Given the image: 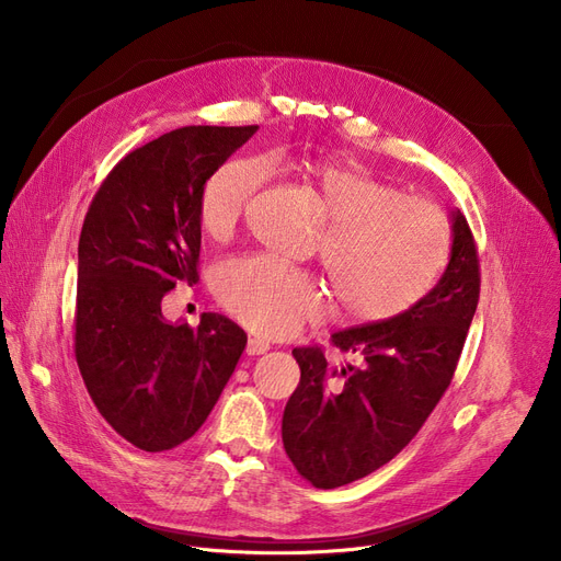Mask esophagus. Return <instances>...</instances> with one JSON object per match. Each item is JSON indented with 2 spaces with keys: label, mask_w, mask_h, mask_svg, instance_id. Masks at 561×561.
Masks as SVG:
<instances>
[{
  "label": "esophagus",
  "mask_w": 561,
  "mask_h": 561,
  "mask_svg": "<svg viewBox=\"0 0 561 561\" xmlns=\"http://www.w3.org/2000/svg\"><path fill=\"white\" fill-rule=\"evenodd\" d=\"M268 350H271L268 341H263V339H259V336H252V339H248V347H245V352H248L250 357L263 355V352H268Z\"/></svg>",
  "instance_id": "1"
}]
</instances>
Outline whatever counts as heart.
Instances as JSON below:
<instances>
[{
  "label": "heart",
  "instance_id": "heart-1",
  "mask_svg": "<svg viewBox=\"0 0 561 561\" xmlns=\"http://www.w3.org/2000/svg\"><path fill=\"white\" fill-rule=\"evenodd\" d=\"M302 174L330 222L318 250L343 311L359 322H385L421 305L450 261L448 216L436 204L409 197L352 165L309 161ZM263 176L259 159L218 168L199 195L204 231L214 239L231 236ZM216 293L233 318L265 336L293 334L325 313L318 282L268 254L222 263Z\"/></svg>",
  "mask_w": 561,
  "mask_h": 561
}]
</instances>
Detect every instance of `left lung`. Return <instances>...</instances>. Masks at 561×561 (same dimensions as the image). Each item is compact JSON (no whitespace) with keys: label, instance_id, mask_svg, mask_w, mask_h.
Instances as JSON below:
<instances>
[{"label":"left lung","instance_id":"8db88e82","mask_svg":"<svg viewBox=\"0 0 561 561\" xmlns=\"http://www.w3.org/2000/svg\"><path fill=\"white\" fill-rule=\"evenodd\" d=\"M480 300L473 233L453 211V252L430 296L411 311L332 334L359 366H328L320 347H296L300 385L282 419L284 450L318 489H336L389 463L419 434L450 387Z\"/></svg>","mask_w":561,"mask_h":561}]
</instances>
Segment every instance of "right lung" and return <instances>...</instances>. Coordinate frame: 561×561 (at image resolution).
Here are the masks:
<instances>
[{
  "label": "right lung",
  "instance_id": "right-lung-1",
  "mask_svg": "<svg viewBox=\"0 0 561 561\" xmlns=\"http://www.w3.org/2000/svg\"><path fill=\"white\" fill-rule=\"evenodd\" d=\"M182 127L117 163L79 236L75 355L104 421L145 453L188 440L211 414L248 334L220 313L168 322L161 300L197 282L199 195L254 134Z\"/></svg>",
  "mask_w": 561,
  "mask_h": 561
}]
</instances>
